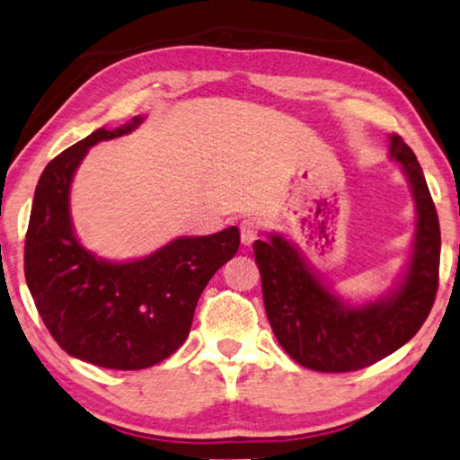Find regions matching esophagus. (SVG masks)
<instances>
[{"instance_id":"1","label":"esophagus","mask_w":460,"mask_h":460,"mask_svg":"<svg viewBox=\"0 0 460 460\" xmlns=\"http://www.w3.org/2000/svg\"><path fill=\"white\" fill-rule=\"evenodd\" d=\"M261 234V222L257 217H243L240 220V238L244 244H252Z\"/></svg>"}]
</instances>
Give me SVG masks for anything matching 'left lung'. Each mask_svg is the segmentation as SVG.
Here are the masks:
<instances>
[{"label": "left lung", "mask_w": 460, "mask_h": 460, "mask_svg": "<svg viewBox=\"0 0 460 460\" xmlns=\"http://www.w3.org/2000/svg\"><path fill=\"white\" fill-rule=\"evenodd\" d=\"M416 201V236L408 270L394 293L363 305L334 296L289 240H254L267 318L283 350L301 367L349 373L371 367L416 336L438 291L440 224L424 172L402 137H389Z\"/></svg>", "instance_id": "8db88e82"}]
</instances>
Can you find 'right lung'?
<instances>
[{"mask_svg":"<svg viewBox=\"0 0 460 460\" xmlns=\"http://www.w3.org/2000/svg\"><path fill=\"white\" fill-rule=\"evenodd\" d=\"M142 116L100 128L55 156L34 191L24 273L44 326L71 357L116 371H138L171 357L190 336L201 291L234 257L240 232L181 236L145 259H97L75 236L71 181L87 150L137 130Z\"/></svg>","mask_w":460,"mask_h":460,"instance_id":"obj_1","label":"right lung"}]
</instances>
